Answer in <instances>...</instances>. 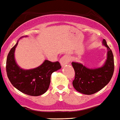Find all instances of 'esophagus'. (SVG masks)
I'll return each mask as SVG.
<instances>
[{
	"mask_svg": "<svg viewBox=\"0 0 120 120\" xmlns=\"http://www.w3.org/2000/svg\"><path fill=\"white\" fill-rule=\"evenodd\" d=\"M59 61H60V63H61V64L62 66L66 65V64L69 63L70 62L69 56L68 55H64L60 59Z\"/></svg>",
	"mask_w": 120,
	"mask_h": 120,
	"instance_id": "obj_1",
	"label": "esophagus"
}]
</instances>
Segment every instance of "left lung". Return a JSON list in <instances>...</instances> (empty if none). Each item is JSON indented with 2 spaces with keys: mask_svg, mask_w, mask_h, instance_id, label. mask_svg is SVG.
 <instances>
[{
  "mask_svg": "<svg viewBox=\"0 0 120 120\" xmlns=\"http://www.w3.org/2000/svg\"><path fill=\"white\" fill-rule=\"evenodd\" d=\"M108 49V57L105 65L101 68L90 69L77 62H72L75 76L73 85L76 91L82 94L91 95L99 91L108 84L112 78L114 71V60L112 52L103 41Z\"/></svg>",
  "mask_w": 120,
  "mask_h": 120,
  "instance_id": "left-lung-1",
  "label": "left lung"
}]
</instances>
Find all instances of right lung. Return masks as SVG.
Masks as SVG:
<instances>
[{"instance_id": "1", "label": "right lung", "mask_w": 120, "mask_h": 120, "mask_svg": "<svg viewBox=\"0 0 120 120\" xmlns=\"http://www.w3.org/2000/svg\"><path fill=\"white\" fill-rule=\"evenodd\" d=\"M18 42L9 51L7 56L6 70L11 83L15 88L29 96H38L47 91L53 72L61 68L58 61L45 60L40 67L32 70L22 69L14 59V51Z\"/></svg>"}]
</instances>
